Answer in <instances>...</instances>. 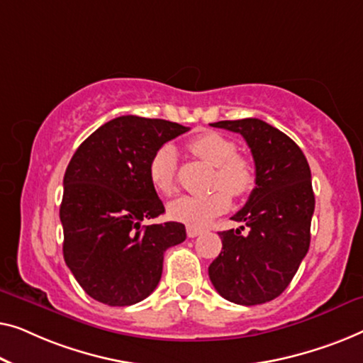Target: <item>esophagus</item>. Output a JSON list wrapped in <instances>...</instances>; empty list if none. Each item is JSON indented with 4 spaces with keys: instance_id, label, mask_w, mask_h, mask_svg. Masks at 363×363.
Wrapping results in <instances>:
<instances>
[{
    "instance_id": "34e87169",
    "label": "esophagus",
    "mask_w": 363,
    "mask_h": 363,
    "mask_svg": "<svg viewBox=\"0 0 363 363\" xmlns=\"http://www.w3.org/2000/svg\"><path fill=\"white\" fill-rule=\"evenodd\" d=\"M201 233H202L201 228H196V227H187V237H189V238L197 237V235H201Z\"/></svg>"
}]
</instances>
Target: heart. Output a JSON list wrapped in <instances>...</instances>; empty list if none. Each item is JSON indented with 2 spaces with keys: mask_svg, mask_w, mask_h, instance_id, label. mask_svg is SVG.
Returning a JSON list of instances; mask_svg holds the SVG:
<instances>
[{
  "mask_svg": "<svg viewBox=\"0 0 363 363\" xmlns=\"http://www.w3.org/2000/svg\"><path fill=\"white\" fill-rule=\"evenodd\" d=\"M189 150L199 160L216 166L212 179L213 191L201 196H181L167 206L171 218L189 227H203L213 216L230 206L232 196H245L255 186V171L252 162L245 156L235 155L237 147L228 138L218 133H202L189 141ZM177 152L174 146L164 145L157 150L147 164V176L152 187L162 196H171L176 191Z\"/></svg>",
  "mask_w": 363,
  "mask_h": 363,
  "instance_id": "b5f03b06",
  "label": "heart"
}]
</instances>
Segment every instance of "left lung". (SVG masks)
<instances>
[{
    "label": "left lung",
    "instance_id": "left-lung-1",
    "mask_svg": "<svg viewBox=\"0 0 363 363\" xmlns=\"http://www.w3.org/2000/svg\"><path fill=\"white\" fill-rule=\"evenodd\" d=\"M211 125L245 138L255 161V189L232 217L243 225L218 232L222 252L208 278L230 303H268L288 288L309 250L315 201L308 160L289 136L263 120Z\"/></svg>",
    "mask_w": 363,
    "mask_h": 363
}]
</instances>
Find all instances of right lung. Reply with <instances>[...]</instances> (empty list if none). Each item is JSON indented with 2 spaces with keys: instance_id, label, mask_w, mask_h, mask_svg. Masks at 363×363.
<instances>
[{
  "instance_id": "1",
  "label": "right lung",
  "mask_w": 363,
  "mask_h": 363,
  "mask_svg": "<svg viewBox=\"0 0 363 363\" xmlns=\"http://www.w3.org/2000/svg\"><path fill=\"white\" fill-rule=\"evenodd\" d=\"M187 126L126 115L77 147L64 176V259L90 298L131 306L156 289L169 247L186 240L179 222L143 225L164 213L147 176L152 155Z\"/></svg>"
}]
</instances>
